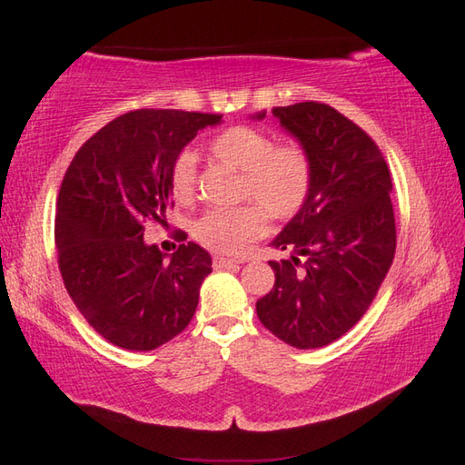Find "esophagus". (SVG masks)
Wrapping results in <instances>:
<instances>
[{"mask_svg":"<svg viewBox=\"0 0 465 465\" xmlns=\"http://www.w3.org/2000/svg\"><path fill=\"white\" fill-rule=\"evenodd\" d=\"M238 264H240V261H233V258H225V256L213 258L215 269H230V266H238Z\"/></svg>","mask_w":465,"mask_h":465,"instance_id":"34e87169","label":"esophagus"}]
</instances>
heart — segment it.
<instances>
[{
    "label": "heart",
    "mask_w": 465,
    "mask_h": 465,
    "mask_svg": "<svg viewBox=\"0 0 465 465\" xmlns=\"http://www.w3.org/2000/svg\"><path fill=\"white\" fill-rule=\"evenodd\" d=\"M209 153L222 166L240 172L238 207L209 209L194 219L193 238L207 250L238 256L269 227L266 212L274 219H291L308 203L313 188L310 153L297 143H274L269 133L250 124H232L209 141ZM196 153L183 149L172 162L170 188L176 201L194 199Z\"/></svg>",
    "instance_id": "1"
}]
</instances>
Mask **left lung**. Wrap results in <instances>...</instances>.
<instances>
[{
	"instance_id": "obj_1",
	"label": "left lung",
	"mask_w": 465,
	"mask_h": 465,
	"mask_svg": "<svg viewBox=\"0 0 465 465\" xmlns=\"http://www.w3.org/2000/svg\"><path fill=\"white\" fill-rule=\"evenodd\" d=\"M313 163V188L272 246L274 287L256 302L264 328L295 349L334 342L365 316L396 254L391 176L375 141L322 102L277 106ZM258 114V119H262Z\"/></svg>"
}]
</instances>
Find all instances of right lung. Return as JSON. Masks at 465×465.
I'll list each match as a JSON object with an SVG mask.
<instances>
[{
  "label": "right lung",
  "mask_w": 465,
  "mask_h": 465,
  "mask_svg": "<svg viewBox=\"0 0 465 465\" xmlns=\"http://www.w3.org/2000/svg\"><path fill=\"white\" fill-rule=\"evenodd\" d=\"M219 121L222 114L131 110L85 141L63 176L54 219L61 277L85 322L114 346L153 351L191 324L211 272L209 252L186 242L163 261L143 232L174 207V157Z\"/></svg>",
  "instance_id": "obj_1"
}]
</instances>
